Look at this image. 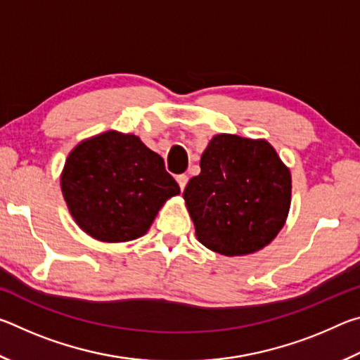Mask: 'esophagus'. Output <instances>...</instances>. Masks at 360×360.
<instances>
[{
	"instance_id": "34e87169",
	"label": "esophagus",
	"mask_w": 360,
	"mask_h": 360,
	"mask_svg": "<svg viewBox=\"0 0 360 360\" xmlns=\"http://www.w3.org/2000/svg\"><path fill=\"white\" fill-rule=\"evenodd\" d=\"M176 181H178V184H179V187H181V191H184L186 186H187V181H188L187 174H179L178 178H176Z\"/></svg>"
}]
</instances>
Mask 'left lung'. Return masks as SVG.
I'll return each instance as SVG.
<instances>
[{"label": "left lung", "mask_w": 360, "mask_h": 360, "mask_svg": "<svg viewBox=\"0 0 360 360\" xmlns=\"http://www.w3.org/2000/svg\"><path fill=\"white\" fill-rule=\"evenodd\" d=\"M182 197L205 248L235 257L276 238L290 208L292 176L266 139L212 136Z\"/></svg>", "instance_id": "1"}]
</instances>
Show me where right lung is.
Instances as JSON below:
<instances>
[{"instance_id": "1", "label": "right lung", "mask_w": 360, "mask_h": 360, "mask_svg": "<svg viewBox=\"0 0 360 360\" xmlns=\"http://www.w3.org/2000/svg\"><path fill=\"white\" fill-rule=\"evenodd\" d=\"M60 186L79 229L103 243L143 236L167 200L181 192L157 152L115 130L79 143L66 157Z\"/></svg>"}]
</instances>
